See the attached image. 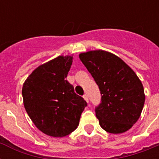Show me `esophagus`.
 I'll list each match as a JSON object with an SVG mask.
<instances>
[{
    "instance_id": "1",
    "label": "esophagus",
    "mask_w": 159,
    "mask_h": 159,
    "mask_svg": "<svg viewBox=\"0 0 159 159\" xmlns=\"http://www.w3.org/2000/svg\"><path fill=\"white\" fill-rule=\"evenodd\" d=\"M83 98H84V99L86 100L87 102H88V95H87V94L83 95Z\"/></svg>"
}]
</instances>
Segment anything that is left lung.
Wrapping results in <instances>:
<instances>
[{
	"label": "left lung",
	"instance_id": "left-lung-1",
	"mask_svg": "<svg viewBox=\"0 0 159 159\" xmlns=\"http://www.w3.org/2000/svg\"><path fill=\"white\" fill-rule=\"evenodd\" d=\"M79 57L99 87L102 99L95 112L101 127L111 134L129 129L139 118L145 101L143 85L135 72L106 51H89Z\"/></svg>",
	"mask_w": 159,
	"mask_h": 159
}]
</instances>
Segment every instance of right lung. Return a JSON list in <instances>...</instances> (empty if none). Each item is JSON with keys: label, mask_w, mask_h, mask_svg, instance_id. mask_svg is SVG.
Here are the masks:
<instances>
[{"label": "right lung", "mask_w": 159, "mask_h": 159, "mask_svg": "<svg viewBox=\"0 0 159 159\" xmlns=\"http://www.w3.org/2000/svg\"><path fill=\"white\" fill-rule=\"evenodd\" d=\"M72 56H58L37 67L23 85L26 112L47 135L64 137L77 129L87 102L66 80Z\"/></svg>", "instance_id": "right-lung-1"}]
</instances>
